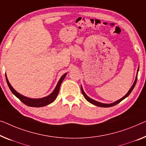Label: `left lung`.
Returning a JSON list of instances; mask_svg holds the SVG:
<instances>
[{
  "mask_svg": "<svg viewBox=\"0 0 146 146\" xmlns=\"http://www.w3.org/2000/svg\"><path fill=\"white\" fill-rule=\"evenodd\" d=\"M138 71H139V66H138V70H137V75H136V76L135 80H134V83H133V84H132V86H131V88H130V90H129V92H128L127 93V94H126V95L124 96H123V98H121V99L115 101V102H113V103H111V104H104V103H101V102H97V101L94 100L90 98V97H88V96H87V95L85 94V92H84L83 88H82V86H81V91H82V94H83L84 98H85L87 101H88V102H90V104H94V105H95V106H98V107H102V108H110V107H112V106H115V105H117V104L120 103V102H121L122 100H123L124 99L126 98L129 96V94H130V93H131V92L132 91V90H133V89H134V86H135V84H136V83L137 78H138Z\"/></svg>",
  "mask_w": 146,
  "mask_h": 146,
  "instance_id": "1",
  "label": "left lung"
}]
</instances>
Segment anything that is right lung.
Instances as JSON below:
<instances>
[{
  "instance_id": "obj_1",
  "label": "right lung",
  "mask_w": 146,
  "mask_h": 146,
  "mask_svg": "<svg viewBox=\"0 0 146 146\" xmlns=\"http://www.w3.org/2000/svg\"><path fill=\"white\" fill-rule=\"evenodd\" d=\"M67 73H66L64 75H63L62 76V77L60 79L55 89H54L53 92H52L50 94H49L48 96H47L46 97L41 98H27L26 96H24L20 94L19 93L17 92L14 88H13L12 85H11L9 81H8L6 74H5V76H6V82H7V84L8 86H9L10 90L12 91V92L16 96L17 98L20 100L21 102H22L23 104H25V105H27V106H30V107L40 108V107H43V106L48 105V104L52 103V102L56 99V98L58 96V93H59L61 84H62L63 80H64L65 77H66V76L67 75Z\"/></svg>"
}]
</instances>
